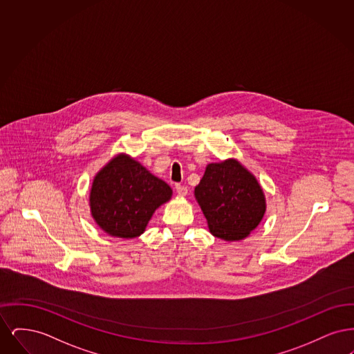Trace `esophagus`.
<instances>
[{
    "label": "esophagus",
    "mask_w": 354,
    "mask_h": 354,
    "mask_svg": "<svg viewBox=\"0 0 354 354\" xmlns=\"http://www.w3.org/2000/svg\"><path fill=\"white\" fill-rule=\"evenodd\" d=\"M175 189H176V192H178L179 195H182V196H185L187 192H188V189H187L185 185H175Z\"/></svg>",
    "instance_id": "34e87169"
}]
</instances>
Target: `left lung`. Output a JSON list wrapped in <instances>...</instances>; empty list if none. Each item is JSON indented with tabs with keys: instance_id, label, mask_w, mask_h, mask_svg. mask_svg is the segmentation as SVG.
Returning <instances> with one entry per match:
<instances>
[{
	"instance_id": "1",
	"label": "left lung",
	"mask_w": 354,
	"mask_h": 354,
	"mask_svg": "<svg viewBox=\"0 0 354 354\" xmlns=\"http://www.w3.org/2000/svg\"><path fill=\"white\" fill-rule=\"evenodd\" d=\"M195 198L211 234L228 241L250 235L266 212L261 187L235 159L208 165Z\"/></svg>"
}]
</instances>
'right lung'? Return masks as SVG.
Listing matches in <instances>:
<instances>
[{
  "label": "right lung",
  "instance_id": "add662e5",
  "mask_svg": "<svg viewBox=\"0 0 354 354\" xmlns=\"http://www.w3.org/2000/svg\"><path fill=\"white\" fill-rule=\"evenodd\" d=\"M171 195L166 182L130 156L118 155L94 178L91 215L106 234L133 239L145 232L153 211Z\"/></svg>",
  "mask_w": 354,
  "mask_h": 354
}]
</instances>
